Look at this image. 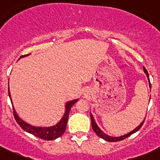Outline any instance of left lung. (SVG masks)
Listing matches in <instances>:
<instances>
[{
    "mask_svg": "<svg viewBox=\"0 0 160 160\" xmlns=\"http://www.w3.org/2000/svg\"><path fill=\"white\" fill-rule=\"evenodd\" d=\"M143 70H144V72H145V73H146V76H147L148 80H149V87H150V88H151L150 81H149V74H148L147 70H146L145 67H143ZM149 100H150V98H149ZM90 117H91L92 129L94 130V132H95L96 133V134L98 135V136H99L100 138H102V139H105V140H106V141H108V142H118V141H121V140H123V139H126V138L129 137V136H131V135L133 134V133L136 132H137L138 130L140 129V128L142 127V125H143V123H144L145 119H146V117H145V119L143 120L142 122L140 123V125H139V126H138L136 128V129H134L132 130V131L130 132L127 133V134H126V135H123V136H118V137H116V136H108V135L105 134V133L103 132L102 131L101 129H100V128L98 127V125L96 124V122H95V118H94L93 116H92V113H90Z\"/></svg>",
    "mask_w": 160,
    "mask_h": 160,
    "instance_id": "8db88e82",
    "label": "left lung"
}]
</instances>
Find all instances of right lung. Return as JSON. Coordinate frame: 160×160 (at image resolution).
<instances>
[{"instance_id":"add662e5","label":"right lung","mask_w":160,"mask_h":160,"mask_svg":"<svg viewBox=\"0 0 160 160\" xmlns=\"http://www.w3.org/2000/svg\"><path fill=\"white\" fill-rule=\"evenodd\" d=\"M29 55H30V54H29ZM29 55L21 56L20 58L22 57H25V56H28ZM8 95H9L10 99H11V104H12L13 106V113H14V118H15L18 124L24 131L27 132L31 133V134L36 136V137H38L40 138V139H44V140H54V139H57V138L60 137L62 135H63V133L65 132V129H66L67 122H68L69 112H70L71 108H72V105L78 101V99H75L72 100V101H68V102H66V104H65V114L62 116V119H61L57 124L55 125V126H50V127H37V126H31V125L28 124V123H27L26 122H24V120L21 119V118L18 116V115L17 114V112H16L15 109H14V105H13L12 100H11L9 87H8Z\"/></svg>"}]
</instances>
